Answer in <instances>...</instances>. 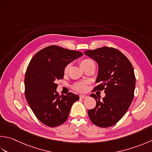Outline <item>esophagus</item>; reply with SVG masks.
I'll return each instance as SVG.
<instances>
[{"label":"esophagus","instance_id":"obj_1","mask_svg":"<svg viewBox=\"0 0 152 152\" xmlns=\"http://www.w3.org/2000/svg\"><path fill=\"white\" fill-rule=\"evenodd\" d=\"M86 97H87V96H86V95H80V99H86Z\"/></svg>","mask_w":152,"mask_h":152}]
</instances>
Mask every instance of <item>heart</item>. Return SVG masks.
I'll return each mask as SVG.
<instances>
[{"mask_svg":"<svg viewBox=\"0 0 152 152\" xmlns=\"http://www.w3.org/2000/svg\"><path fill=\"white\" fill-rule=\"evenodd\" d=\"M91 61H92L90 60V59H88V58L83 59V60H82L80 62V66L82 68L86 64H87V63H88V62H91ZM68 68H69V65H66L64 70V72H67V71L68 70ZM73 88H74V90H75L76 91H78L80 92L85 91L86 90V89H87V84H86V82H78L73 86Z\"/></svg>","mask_w":152,"mask_h":152,"instance_id":"b5f03b06","label":"heart"}]
</instances>
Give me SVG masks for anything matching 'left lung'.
Here are the masks:
<instances>
[{
  "label": "left lung",
  "instance_id": "1",
  "mask_svg": "<svg viewBox=\"0 0 152 152\" xmlns=\"http://www.w3.org/2000/svg\"><path fill=\"white\" fill-rule=\"evenodd\" d=\"M97 62L99 67L93 91L104 90L105 96L100 100L94 94L96 106L88 110L91 121L96 126L107 128L123 118L134 98L136 78L131 62L120 50L103 47L84 52Z\"/></svg>",
  "mask_w": 152,
  "mask_h": 152
}]
</instances>
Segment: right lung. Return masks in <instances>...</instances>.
<instances>
[{
	"mask_svg": "<svg viewBox=\"0 0 152 152\" xmlns=\"http://www.w3.org/2000/svg\"><path fill=\"white\" fill-rule=\"evenodd\" d=\"M83 55L82 53L48 46L35 54L27 68L25 96L34 115L41 123L56 127L67 120L72 104L79 100L73 93L59 96L58 80L64 77L66 65Z\"/></svg>",
	"mask_w": 152,
	"mask_h": 152,
	"instance_id": "obj_1",
	"label": "right lung"
}]
</instances>
